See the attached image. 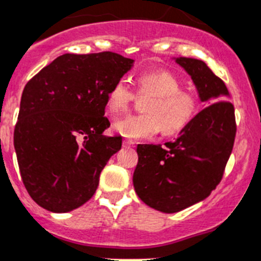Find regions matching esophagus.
Segmentation results:
<instances>
[{
    "mask_svg": "<svg viewBox=\"0 0 261 261\" xmlns=\"http://www.w3.org/2000/svg\"><path fill=\"white\" fill-rule=\"evenodd\" d=\"M134 144H135V142H133L130 139H125L123 140V147H134Z\"/></svg>",
    "mask_w": 261,
    "mask_h": 261,
    "instance_id": "obj_1",
    "label": "esophagus"
}]
</instances>
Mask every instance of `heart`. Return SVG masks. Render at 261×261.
<instances>
[{
	"label": "heart",
	"instance_id": "b5f03b06",
	"mask_svg": "<svg viewBox=\"0 0 261 261\" xmlns=\"http://www.w3.org/2000/svg\"><path fill=\"white\" fill-rule=\"evenodd\" d=\"M138 92L149 96L143 106V114H128L117 118L113 130L123 138L147 139L155 134L174 135L180 133L196 116L198 97L181 89V82L167 70H153L138 75ZM134 100L127 81L119 79L107 94V107L111 112L123 111Z\"/></svg>",
	"mask_w": 261,
	"mask_h": 261
}]
</instances>
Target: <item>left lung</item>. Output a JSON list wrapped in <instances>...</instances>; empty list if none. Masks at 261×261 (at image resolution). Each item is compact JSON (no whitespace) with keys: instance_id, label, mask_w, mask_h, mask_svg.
Segmentation results:
<instances>
[{"instance_id":"1","label":"left lung","mask_w":261,"mask_h":261,"mask_svg":"<svg viewBox=\"0 0 261 261\" xmlns=\"http://www.w3.org/2000/svg\"><path fill=\"white\" fill-rule=\"evenodd\" d=\"M191 75L202 109L166 147L138 144L133 182L145 204L174 214L203 201L216 188L232 153L234 108L225 84L202 60L172 58ZM209 107H207V106Z\"/></svg>"}]
</instances>
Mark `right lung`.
<instances>
[{
	"label": "right lung",
	"mask_w": 261,
	"mask_h": 261,
	"mask_svg": "<svg viewBox=\"0 0 261 261\" xmlns=\"http://www.w3.org/2000/svg\"><path fill=\"white\" fill-rule=\"evenodd\" d=\"M116 53L64 54L29 80L21 94L14 147L24 187L51 213L86 203L121 136H106L107 94L133 68Z\"/></svg>",
	"instance_id": "right-lung-1"
}]
</instances>
